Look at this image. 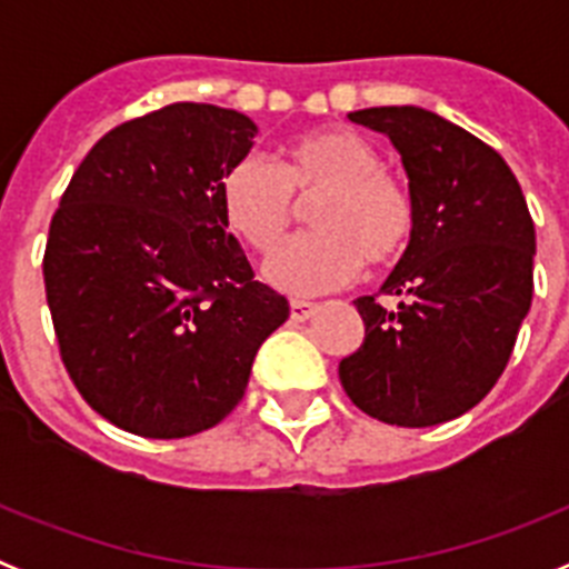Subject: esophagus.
Returning a JSON list of instances; mask_svg holds the SVG:
<instances>
[{"mask_svg": "<svg viewBox=\"0 0 569 569\" xmlns=\"http://www.w3.org/2000/svg\"><path fill=\"white\" fill-rule=\"evenodd\" d=\"M313 313H316L313 301H305V299L290 301V319L293 321H308Z\"/></svg>", "mask_w": 569, "mask_h": 569, "instance_id": "obj_1", "label": "esophagus"}]
</instances>
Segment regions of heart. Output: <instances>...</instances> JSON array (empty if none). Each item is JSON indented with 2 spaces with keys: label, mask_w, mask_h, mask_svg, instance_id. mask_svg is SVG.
Returning a JSON list of instances; mask_svg holds the SVG:
<instances>
[{
  "label": "heart",
  "mask_w": 569,
  "mask_h": 569,
  "mask_svg": "<svg viewBox=\"0 0 569 569\" xmlns=\"http://www.w3.org/2000/svg\"><path fill=\"white\" fill-rule=\"evenodd\" d=\"M381 168L379 150L356 130H308L281 148L276 168L248 156L222 176L224 224L250 250L268 256L293 222V199H316L308 210L313 230L290 239L264 276L293 296L341 288L365 261L370 268L399 261L416 236L413 193Z\"/></svg>",
  "instance_id": "b5f03b06"
}]
</instances>
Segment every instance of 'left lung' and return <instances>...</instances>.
Wrapping results in <instances>:
<instances>
[{"label":"left lung","instance_id":"8db88e82","mask_svg":"<svg viewBox=\"0 0 569 569\" xmlns=\"http://www.w3.org/2000/svg\"><path fill=\"white\" fill-rule=\"evenodd\" d=\"M350 122L399 150L416 236L379 293L356 299L365 341L339 361L367 416L433 427L479 405L505 373L532 301L536 228L525 193L490 144L416 104L353 110Z\"/></svg>","mask_w":569,"mask_h":569}]
</instances>
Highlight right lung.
Returning <instances> with one entry per match:
<instances>
[{"label": "right lung", "instance_id": "obj_1", "mask_svg": "<svg viewBox=\"0 0 569 569\" xmlns=\"http://www.w3.org/2000/svg\"><path fill=\"white\" fill-rule=\"evenodd\" d=\"M256 133L216 104L130 119L90 148L50 219L44 293L64 370L128 433L184 439L219 425L290 316L253 279L219 202Z\"/></svg>", "mask_w": 569, "mask_h": 569}]
</instances>
